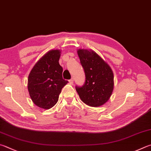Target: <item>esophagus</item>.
Instances as JSON below:
<instances>
[{"instance_id": "obj_1", "label": "esophagus", "mask_w": 151, "mask_h": 151, "mask_svg": "<svg viewBox=\"0 0 151 151\" xmlns=\"http://www.w3.org/2000/svg\"><path fill=\"white\" fill-rule=\"evenodd\" d=\"M68 82H69L70 83H71V84H73V78H70L69 81H68Z\"/></svg>"}]
</instances>
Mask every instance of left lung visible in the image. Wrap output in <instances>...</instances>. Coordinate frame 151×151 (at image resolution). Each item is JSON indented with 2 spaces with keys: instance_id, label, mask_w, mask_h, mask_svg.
<instances>
[{
  "instance_id": "8db88e82",
  "label": "left lung",
  "mask_w": 151,
  "mask_h": 151,
  "mask_svg": "<svg viewBox=\"0 0 151 151\" xmlns=\"http://www.w3.org/2000/svg\"><path fill=\"white\" fill-rule=\"evenodd\" d=\"M81 63L85 73V82L76 90L83 102L92 107L104 105L114 90V73L108 63L92 50L78 49Z\"/></svg>"
}]
</instances>
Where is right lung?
<instances>
[{
    "label": "right lung",
    "instance_id": "obj_1",
    "mask_svg": "<svg viewBox=\"0 0 151 151\" xmlns=\"http://www.w3.org/2000/svg\"><path fill=\"white\" fill-rule=\"evenodd\" d=\"M61 51L51 50L38 61L28 79L29 94L35 105L51 108L57 104L61 90L68 81L63 78V68L59 63Z\"/></svg>",
    "mask_w": 151,
    "mask_h": 151
}]
</instances>
